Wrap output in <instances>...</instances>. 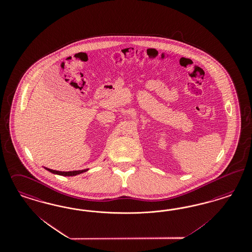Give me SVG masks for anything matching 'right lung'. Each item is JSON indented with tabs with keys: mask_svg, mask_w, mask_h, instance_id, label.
<instances>
[{
	"mask_svg": "<svg viewBox=\"0 0 252 252\" xmlns=\"http://www.w3.org/2000/svg\"><path fill=\"white\" fill-rule=\"evenodd\" d=\"M48 172L55 174V175H59V176H63V177H73V176H76L79 174H82L84 172H87L89 169H83V170H75V171H68V172H63V171H56V170H52L49 168L44 167Z\"/></svg>",
	"mask_w": 252,
	"mask_h": 252,
	"instance_id": "1",
	"label": "right lung"
}]
</instances>
